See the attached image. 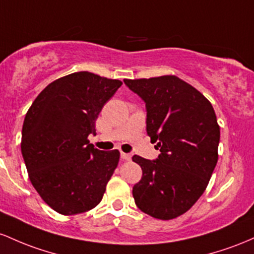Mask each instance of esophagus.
<instances>
[{
	"mask_svg": "<svg viewBox=\"0 0 254 254\" xmlns=\"http://www.w3.org/2000/svg\"><path fill=\"white\" fill-rule=\"evenodd\" d=\"M121 158L125 159V161H129V159H130V155H129V153L121 152Z\"/></svg>",
	"mask_w": 254,
	"mask_h": 254,
	"instance_id": "1",
	"label": "esophagus"
}]
</instances>
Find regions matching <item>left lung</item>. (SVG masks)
Returning a JSON list of instances; mask_svg holds the SVG:
<instances>
[{
  "mask_svg": "<svg viewBox=\"0 0 254 254\" xmlns=\"http://www.w3.org/2000/svg\"><path fill=\"white\" fill-rule=\"evenodd\" d=\"M146 107V132L161 153L153 161L133 156L141 180L133 187L136 206L158 219L189 211L203 194L218 159L219 126L205 97L175 75L125 79Z\"/></svg>",
  "mask_w": 254,
  "mask_h": 254,
  "instance_id": "8db88e82",
  "label": "left lung"
}]
</instances>
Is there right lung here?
Segmentation results:
<instances>
[{
  "mask_svg": "<svg viewBox=\"0 0 254 254\" xmlns=\"http://www.w3.org/2000/svg\"><path fill=\"white\" fill-rule=\"evenodd\" d=\"M122 85L90 72L62 76L37 96L25 116L21 153L31 184L62 215L99 204L118 167V150L101 151L87 136L103 105Z\"/></svg>",
  "mask_w": 254,
  "mask_h": 254,
  "instance_id": "obj_1",
  "label": "right lung"
}]
</instances>
